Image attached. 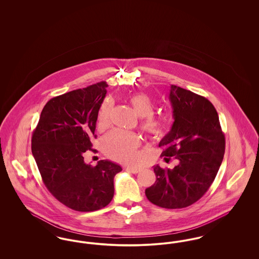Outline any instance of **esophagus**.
I'll use <instances>...</instances> for the list:
<instances>
[{
  "label": "esophagus",
  "instance_id": "34e87169",
  "mask_svg": "<svg viewBox=\"0 0 259 259\" xmlns=\"http://www.w3.org/2000/svg\"><path fill=\"white\" fill-rule=\"evenodd\" d=\"M126 170H127L128 172H133V174H137V172H139L141 171L140 168H136V167H127Z\"/></svg>",
  "mask_w": 259,
  "mask_h": 259
}]
</instances>
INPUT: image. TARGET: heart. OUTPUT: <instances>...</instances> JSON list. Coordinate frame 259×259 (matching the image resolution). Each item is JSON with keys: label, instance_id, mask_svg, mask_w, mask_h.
Masks as SVG:
<instances>
[{"label": "heart", "instance_id": "obj_1", "mask_svg": "<svg viewBox=\"0 0 259 259\" xmlns=\"http://www.w3.org/2000/svg\"><path fill=\"white\" fill-rule=\"evenodd\" d=\"M129 103L140 117H142L140 127L151 138L159 139L165 134L166 124L152 114L154 105L148 95L138 93L129 98ZM112 102L107 99L102 104L98 112L97 124L100 130L108 128L111 123ZM141 145V139L138 135L123 130H113L105 137L103 148L108 156L114 160L123 163H133L137 158V149Z\"/></svg>", "mask_w": 259, "mask_h": 259}]
</instances>
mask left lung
Returning a JSON list of instances; mask_svg holds the SVG:
<instances>
[{
	"label": "left lung",
	"mask_w": 259,
	"mask_h": 259,
	"mask_svg": "<svg viewBox=\"0 0 259 259\" xmlns=\"http://www.w3.org/2000/svg\"><path fill=\"white\" fill-rule=\"evenodd\" d=\"M174 123L159 143L161 156L174 157L172 169L154 166V185L146 189L148 200L161 208L182 209L197 202L209 188L222 165L225 137L219 114L209 100L171 85Z\"/></svg>",
	"instance_id": "1"
}]
</instances>
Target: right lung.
Returning <instances> with one entry per match:
<instances>
[{"label":"right lung","instance_id":"add662e5","mask_svg":"<svg viewBox=\"0 0 259 259\" xmlns=\"http://www.w3.org/2000/svg\"><path fill=\"white\" fill-rule=\"evenodd\" d=\"M108 87L101 81L50 99L32 135V153L50 193L63 205L93 211L110 204L113 178L122 169L109 160L84 162L92 149L100 107Z\"/></svg>","mask_w":259,"mask_h":259}]
</instances>
